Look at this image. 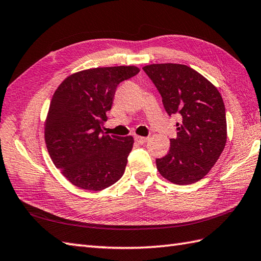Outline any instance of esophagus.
<instances>
[{"label":"esophagus","instance_id":"34e87169","mask_svg":"<svg viewBox=\"0 0 261 261\" xmlns=\"http://www.w3.org/2000/svg\"><path fill=\"white\" fill-rule=\"evenodd\" d=\"M135 140L139 143V144H144L149 140V138H145V137H141V136H135Z\"/></svg>","mask_w":261,"mask_h":261}]
</instances>
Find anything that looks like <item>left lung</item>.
I'll list each match as a JSON object with an SVG mask.
<instances>
[{
  "mask_svg": "<svg viewBox=\"0 0 261 261\" xmlns=\"http://www.w3.org/2000/svg\"><path fill=\"white\" fill-rule=\"evenodd\" d=\"M142 69L158 89L167 113L181 118L169 152L155 160L156 169L172 184H195L211 170L227 142L221 94L203 75L185 64H150Z\"/></svg>",
  "mask_w": 261,
  "mask_h": 261,
  "instance_id": "1",
  "label": "left lung"
}]
</instances>
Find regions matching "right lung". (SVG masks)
Listing matches in <instances>:
<instances>
[{"mask_svg": "<svg viewBox=\"0 0 261 261\" xmlns=\"http://www.w3.org/2000/svg\"><path fill=\"white\" fill-rule=\"evenodd\" d=\"M137 66H108L69 75L54 92L44 123L51 159L72 185L99 191L125 170L133 138L103 133L119 84L138 74Z\"/></svg>", "mask_w": 261, "mask_h": 261, "instance_id": "right-lung-1", "label": "right lung"}]
</instances>
